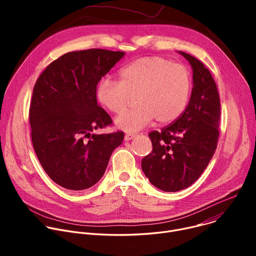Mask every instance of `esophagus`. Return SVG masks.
<instances>
[{
	"mask_svg": "<svg viewBox=\"0 0 256 256\" xmlns=\"http://www.w3.org/2000/svg\"><path fill=\"white\" fill-rule=\"evenodd\" d=\"M134 136H136L134 134H126L124 136V140H130L134 138Z\"/></svg>",
	"mask_w": 256,
	"mask_h": 256,
	"instance_id": "esophagus-1",
	"label": "esophagus"
}]
</instances>
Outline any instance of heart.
Segmentation results:
<instances>
[{"instance_id": "heart-1", "label": "heart", "mask_w": 256, "mask_h": 256, "mask_svg": "<svg viewBox=\"0 0 256 256\" xmlns=\"http://www.w3.org/2000/svg\"><path fill=\"white\" fill-rule=\"evenodd\" d=\"M120 81L102 78L96 88L98 101L112 114H122L130 98L136 105L116 118L118 128L136 132L154 118L159 124L177 120L188 106L192 79L188 70L160 56L138 58L120 72Z\"/></svg>"}]
</instances>
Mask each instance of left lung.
<instances>
[{
    "instance_id": "1",
    "label": "left lung",
    "mask_w": 256,
    "mask_h": 256,
    "mask_svg": "<svg viewBox=\"0 0 256 256\" xmlns=\"http://www.w3.org/2000/svg\"><path fill=\"white\" fill-rule=\"evenodd\" d=\"M179 54L192 68L190 102L175 122L149 134L153 151L142 160L146 177L167 192L184 190L198 179L216 149L220 134L221 104L212 74L194 56Z\"/></svg>"
}]
</instances>
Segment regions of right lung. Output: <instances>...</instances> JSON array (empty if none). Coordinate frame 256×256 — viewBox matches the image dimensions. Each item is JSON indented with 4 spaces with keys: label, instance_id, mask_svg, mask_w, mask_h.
I'll return each instance as SVG.
<instances>
[{
    "label": "right lung",
    "instance_id": "right-lung-1",
    "mask_svg": "<svg viewBox=\"0 0 256 256\" xmlns=\"http://www.w3.org/2000/svg\"><path fill=\"white\" fill-rule=\"evenodd\" d=\"M124 56L91 48L70 52L50 64L36 81L29 108L31 140L42 168L56 184L79 192L103 176L124 134H95L112 124L97 104L98 82Z\"/></svg>",
    "mask_w": 256,
    "mask_h": 256
}]
</instances>
